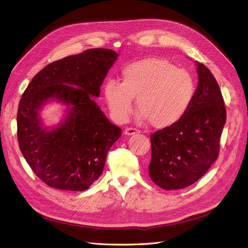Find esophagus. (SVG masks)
<instances>
[{
	"label": "esophagus",
	"mask_w": 248,
	"mask_h": 248,
	"mask_svg": "<svg viewBox=\"0 0 248 248\" xmlns=\"http://www.w3.org/2000/svg\"><path fill=\"white\" fill-rule=\"evenodd\" d=\"M136 133H139V130H137L135 128H126L124 130L125 135H133V134H136Z\"/></svg>",
	"instance_id": "esophagus-1"
}]
</instances>
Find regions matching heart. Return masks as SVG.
<instances>
[{"label":"heart","instance_id":"1","mask_svg":"<svg viewBox=\"0 0 248 248\" xmlns=\"http://www.w3.org/2000/svg\"><path fill=\"white\" fill-rule=\"evenodd\" d=\"M196 92L194 78L186 70L167 60L149 58L133 62L122 70V82L111 79L104 88L113 117L125 122L134 97L138 117L155 128L173 125L186 115Z\"/></svg>","mask_w":248,"mask_h":248}]
</instances>
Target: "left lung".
I'll return each instance as SVG.
<instances>
[{
    "instance_id": "8db88e82",
    "label": "left lung",
    "mask_w": 248,
    "mask_h": 248,
    "mask_svg": "<svg viewBox=\"0 0 248 248\" xmlns=\"http://www.w3.org/2000/svg\"><path fill=\"white\" fill-rule=\"evenodd\" d=\"M198 87L188 111L178 123L151 135L149 175L156 186L173 190L193 185L217 160L226 122L217 80L197 62Z\"/></svg>"
}]
</instances>
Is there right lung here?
Segmentation results:
<instances>
[{
    "mask_svg": "<svg viewBox=\"0 0 248 248\" xmlns=\"http://www.w3.org/2000/svg\"><path fill=\"white\" fill-rule=\"evenodd\" d=\"M118 54L89 49L49 63L37 73L18 104L17 141L33 173L50 187L88 189L103 174L107 154L122 136L93 100ZM50 99L66 103L56 128H43L38 111Z\"/></svg>",
    "mask_w": 248,
    "mask_h": 248,
    "instance_id": "right-lung-1",
    "label": "right lung"
}]
</instances>
